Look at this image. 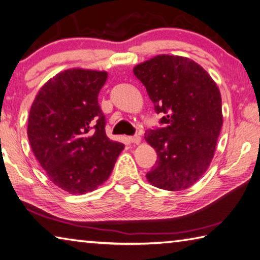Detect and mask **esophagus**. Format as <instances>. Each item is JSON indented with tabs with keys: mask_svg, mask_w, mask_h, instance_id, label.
<instances>
[{
	"mask_svg": "<svg viewBox=\"0 0 260 260\" xmlns=\"http://www.w3.org/2000/svg\"><path fill=\"white\" fill-rule=\"evenodd\" d=\"M128 140L132 144H139L141 141V138L139 136H132V137H128Z\"/></svg>",
	"mask_w": 260,
	"mask_h": 260,
	"instance_id": "34e87169",
	"label": "esophagus"
}]
</instances>
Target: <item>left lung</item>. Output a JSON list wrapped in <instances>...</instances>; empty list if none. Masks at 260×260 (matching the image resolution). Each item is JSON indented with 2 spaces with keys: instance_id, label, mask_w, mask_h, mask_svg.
Returning a JSON list of instances; mask_svg holds the SVG:
<instances>
[{
  "instance_id": "left-lung-1",
  "label": "left lung",
  "mask_w": 260,
  "mask_h": 260,
  "mask_svg": "<svg viewBox=\"0 0 260 260\" xmlns=\"http://www.w3.org/2000/svg\"><path fill=\"white\" fill-rule=\"evenodd\" d=\"M155 105L164 113L162 128L148 130L145 139L157 152L146 177L166 190L186 189L206 172L222 128L221 94L198 62L159 55L134 68Z\"/></svg>"
}]
</instances>
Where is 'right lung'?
<instances>
[{
  "instance_id": "add662e5",
  "label": "right lung",
  "mask_w": 260,
  "mask_h": 260,
  "mask_svg": "<svg viewBox=\"0 0 260 260\" xmlns=\"http://www.w3.org/2000/svg\"><path fill=\"white\" fill-rule=\"evenodd\" d=\"M107 78V72L63 71L40 88L31 105V149L50 181L70 194L102 185L124 148L105 135L98 96Z\"/></svg>"
}]
</instances>
